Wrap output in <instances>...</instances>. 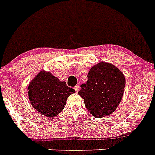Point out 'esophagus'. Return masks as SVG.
Instances as JSON below:
<instances>
[{"label": "esophagus", "instance_id": "esophagus-1", "mask_svg": "<svg viewBox=\"0 0 155 155\" xmlns=\"http://www.w3.org/2000/svg\"><path fill=\"white\" fill-rule=\"evenodd\" d=\"M74 90H75V92H78L79 91V90H80V86H74Z\"/></svg>", "mask_w": 155, "mask_h": 155}]
</instances>
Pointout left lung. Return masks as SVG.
Here are the masks:
<instances>
[{"label":"left lung","instance_id":"obj_1","mask_svg":"<svg viewBox=\"0 0 155 155\" xmlns=\"http://www.w3.org/2000/svg\"><path fill=\"white\" fill-rule=\"evenodd\" d=\"M86 83L78 91L85 105L94 117L110 115L122 99L125 78L113 64L101 62L94 66L88 73Z\"/></svg>","mask_w":155,"mask_h":155}]
</instances>
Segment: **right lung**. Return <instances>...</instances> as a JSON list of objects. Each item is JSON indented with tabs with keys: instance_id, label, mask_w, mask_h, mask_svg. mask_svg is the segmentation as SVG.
Returning a JSON list of instances; mask_svg holds the SVG:
<instances>
[{
	"instance_id": "obj_1",
	"label": "right lung",
	"mask_w": 155,
	"mask_h": 155,
	"mask_svg": "<svg viewBox=\"0 0 155 155\" xmlns=\"http://www.w3.org/2000/svg\"><path fill=\"white\" fill-rule=\"evenodd\" d=\"M28 88L33 107L41 115L49 117H55L61 112L68 97L75 92L66 82L43 71L31 81Z\"/></svg>"
}]
</instances>
